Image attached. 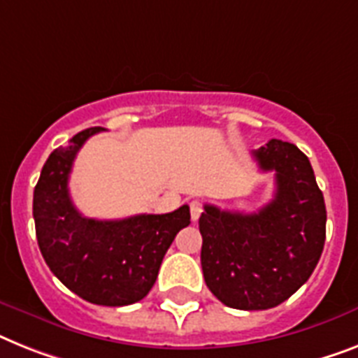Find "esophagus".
Wrapping results in <instances>:
<instances>
[{
    "instance_id": "esophagus-1",
    "label": "esophagus",
    "mask_w": 358,
    "mask_h": 358,
    "mask_svg": "<svg viewBox=\"0 0 358 358\" xmlns=\"http://www.w3.org/2000/svg\"><path fill=\"white\" fill-rule=\"evenodd\" d=\"M201 212H203V205H201L199 201H192V203H190V215H192V221H197V220H199Z\"/></svg>"
}]
</instances>
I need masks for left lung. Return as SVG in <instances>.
Returning <instances> with one entry per match:
<instances>
[{"instance_id": "obj_1", "label": "left lung", "mask_w": 358, "mask_h": 358, "mask_svg": "<svg viewBox=\"0 0 358 358\" xmlns=\"http://www.w3.org/2000/svg\"><path fill=\"white\" fill-rule=\"evenodd\" d=\"M252 157L262 172L276 176L273 199L252 214L205 205L199 217L206 285L241 311L285 302L309 280L326 241V203L309 159L278 138Z\"/></svg>"}]
</instances>
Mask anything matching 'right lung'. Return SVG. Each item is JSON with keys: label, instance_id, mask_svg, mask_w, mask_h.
<instances>
[{"label": "right lung", "instance_id": "obj_1", "mask_svg": "<svg viewBox=\"0 0 358 358\" xmlns=\"http://www.w3.org/2000/svg\"><path fill=\"white\" fill-rule=\"evenodd\" d=\"M102 128L76 133L49 155L34 188L32 215L41 256L67 289L96 306H129L146 296L177 232L190 225V208L100 221L80 214L69 196L76 153Z\"/></svg>", "mask_w": 358, "mask_h": 358}]
</instances>
